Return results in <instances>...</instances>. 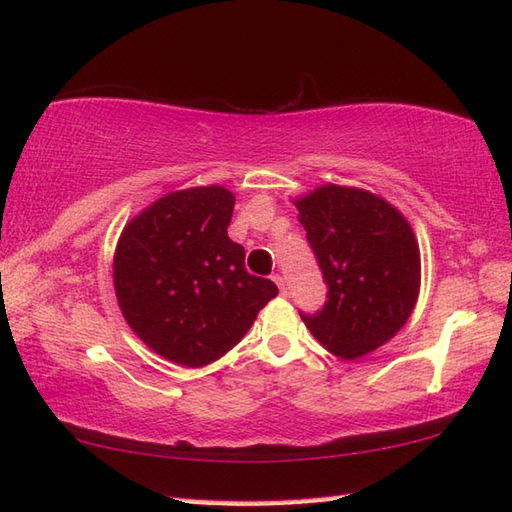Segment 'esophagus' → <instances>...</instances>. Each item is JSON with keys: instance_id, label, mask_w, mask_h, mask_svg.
<instances>
[{"instance_id": "1", "label": "esophagus", "mask_w": 512, "mask_h": 512, "mask_svg": "<svg viewBox=\"0 0 512 512\" xmlns=\"http://www.w3.org/2000/svg\"><path fill=\"white\" fill-rule=\"evenodd\" d=\"M272 281H275V283L279 285V290H281V294H283V296L288 294V288H285V279H283V275H279V272H277V275L272 277Z\"/></svg>"}]
</instances>
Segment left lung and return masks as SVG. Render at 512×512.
<instances>
[{
	"mask_svg": "<svg viewBox=\"0 0 512 512\" xmlns=\"http://www.w3.org/2000/svg\"><path fill=\"white\" fill-rule=\"evenodd\" d=\"M327 283L323 310L303 323L323 347L355 360L408 323L421 288L419 242L406 216L360 187L320 185L294 200Z\"/></svg>",
	"mask_w": 512,
	"mask_h": 512,
	"instance_id": "1",
	"label": "left lung"
}]
</instances>
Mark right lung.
<instances>
[{"label":"right lung","mask_w":512,"mask_h":512,"mask_svg":"<svg viewBox=\"0 0 512 512\" xmlns=\"http://www.w3.org/2000/svg\"><path fill=\"white\" fill-rule=\"evenodd\" d=\"M233 205L222 185L178 189L139 211L117 240V305L139 340L178 366L222 358L279 294L246 272L244 248L227 233Z\"/></svg>","instance_id":"obj_1"}]
</instances>
